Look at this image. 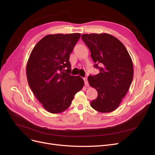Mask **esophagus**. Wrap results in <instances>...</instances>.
<instances>
[{"instance_id": "obj_1", "label": "esophagus", "mask_w": 155, "mask_h": 155, "mask_svg": "<svg viewBox=\"0 0 155 155\" xmlns=\"http://www.w3.org/2000/svg\"><path fill=\"white\" fill-rule=\"evenodd\" d=\"M84 81H85V85L86 87H88V82L87 81V78H84Z\"/></svg>"}]
</instances>
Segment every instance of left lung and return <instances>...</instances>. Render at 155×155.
I'll return each mask as SVG.
<instances>
[{"label":"left lung","instance_id":"8db88e82","mask_svg":"<svg viewBox=\"0 0 155 155\" xmlns=\"http://www.w3.org/2000/svg\"><path fill=\"white\" fill-rule=\"evenodd\" d=\"M81 38L91 50L94 67L100 69L99 74L88 77L89 85L98 93L91 106L104 113L114 111L132 83V59L123 43L110 34H83Z\"/></svg>","mask_w":155,"mask_h":155}]
</instances>
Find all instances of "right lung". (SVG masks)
<instances>
[{
  "label": "right lung",
  "instance_id": "right-lung-1",
  "mask_svg": "<svg viewBox=\"0 0 155 155\" xmlns=\"http://www.w3.org/2000/svg\"><path fill=\"white\" fill-rule=\"evenodd\" d=\"M81 34H50L36 44L26 65L28 85L37 99L50 113L70 107L74 95L84 86L83 79L70 75V55Z\"/></svg>",
  "mask_w": 155,
  "mask_h": 155
}]
</instances>
